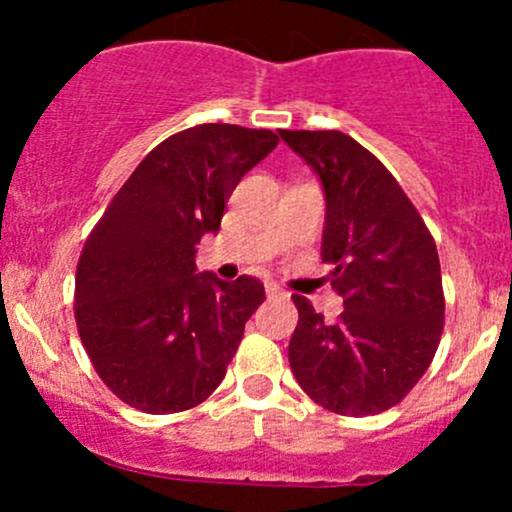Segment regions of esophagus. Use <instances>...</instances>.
Here are the masks:
<instances>
[{
  "label": "esophagus",
  "instance_id": "obj_1",
  "mask_svg": "<svg viewBox=\"0 0 512 512\" xmlns=\"http://www.w3.org/2000/svg\"><path fill=\"white\" fill-rule=\"evenodd\" d=\"M265 292L267 297H280V294H285L282 292V287L275 285V282H265Z\"/></svg>",
  "mask_w": 512,
  "mask_h": 512
}]
</instances>
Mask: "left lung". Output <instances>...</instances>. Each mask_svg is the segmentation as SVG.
Instances as JSON below:
<instances>
[{
	"instance_id": "left-lung-1",
	"label": "left lung",
	"mask_w": 512,
	"mask_h": 512,
	"mask_svg": "<svg viewBox=\"0 0 512 512\" xmlns=\"http://www.w3.org/2000/svg\"><path fill=\"white\" fill-rule=\"evenodd\" d=\"M322 183V260L344 297L334 324L294 294L289 366L304 394L342 416L399 404L426 374L443 332L436 242L394 175L342 131H280Z\"/></svg>"
}]
</instances>
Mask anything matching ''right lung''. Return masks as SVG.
Instances as JSON below:
<instances>
[{"instance_id": "add662e5", "label": "right lung", "mask_w": 512, "mask_h": 512, "mask_svg": "<svg viewBox=\"0 0 512 512\" xmlns=\"http://www.w3.org/2000/svg\"><path fill=\"white\" fill-rule=\"evenodd\" d=\"M277 143L272 131L230 123L175 133L138 163L91 230L76 267V327L96 374L133 409L178 414L225 379L265 287L198 272L195 252L220 230L242 175Z\"/></svg>"}]
</instances>
